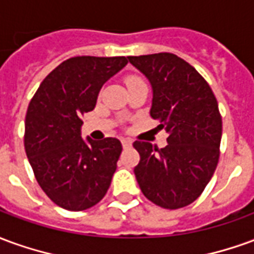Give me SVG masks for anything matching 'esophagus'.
<instances>
[{"mask_svg":"<svg viewBox=\"0 0 254 254\" xmlns=\"http://www.w3.org/2000/svg\"><path fill=\"white\" fill-rule=\"evenodd\" d=\"M122 147H124V148L132 147V140H129V138H122Z\"/></svg>","mask_w":254,"mask_h":254,"instance_id":"1","label":"esophagus"}]
</instances>
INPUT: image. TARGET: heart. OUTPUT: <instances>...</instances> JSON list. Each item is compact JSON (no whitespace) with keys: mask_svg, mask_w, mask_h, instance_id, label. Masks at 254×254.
Returning <instances> with one entry per match:
<instances>
[{"mask_svg":"<svg viewBox=\"0 0 254 254\" xmlns=\"http://www.w3.org/2000/svg\"><path fill=\"white\" fill-rule=\"evenodd\" d=\"M134 81H143V80H141V78L136 77V76H130V77H127V84L134 83Z\"/></svg>","mask_w":254,"mask_h":254,"instance_id":"obj_1","label":"heart"}]
</instances>
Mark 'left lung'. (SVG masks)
I'll list each match as a JSON object with an SVG mask.
<instances>
[{
    "label": "left lung",
    "mask_w": 254,
    "mask_h": 254,
    "mask_svg": "<svg viewBox=\"0 0 254 254\" xmlns=\"http://www.w3.org/2000/svg\"><path fill=\"white\" fill-rule=\"evenodd\" d=\"M152 87L149 114L169 133L158 149L134 141V176L143 194L166 209L187 207L212 178L219 160L222 117L212 89L194 67L171 53L127 57Z\"/></svg>",
    "instance_id": "1"
}]
</instances>
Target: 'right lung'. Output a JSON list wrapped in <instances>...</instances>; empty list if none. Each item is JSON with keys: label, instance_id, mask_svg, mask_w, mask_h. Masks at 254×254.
Returning <instances> with one entry per match:
<instances>
[{"label": "right lung", "instance_id": "right-lung-1", "mask_svg": "<svg viewBox=\"0 0 254 254\" xmlns=\"http://www.w3.org/2000/svg\"><path fill=\"white\" fill-rule=\"evenodd\" d=\"M127 57H73L47 74L25 116L24 147L42 190L58 207L84 211L105 197L122 145L81 137L80 120L94 110L103 84Z\"/></svg>", "mask_w": 254, "mask_h": 254}]
</instances>
